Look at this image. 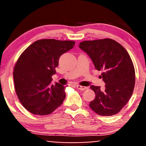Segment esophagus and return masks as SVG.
<instances>
[{
	"label": "esophagus",
	"instance_id": "esophagus-1",
	"mask_svg": "<svg viewBox=\"0 0 146 146\" xmlns=\"http://www.w3.org/2000/svg\"><path fill=\"white\" fill-rule=\"evenodd\" d=\"M76 87H77V88L78 89V90H82V91H84V90H87V87H83V86H81V85H76Z\"/></svg>",
	"mask_w": 146,
	"mask_h": 146
}]
</instances>
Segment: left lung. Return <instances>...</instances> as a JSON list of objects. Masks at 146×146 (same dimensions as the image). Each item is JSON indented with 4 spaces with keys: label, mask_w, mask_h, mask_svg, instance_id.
<instances>
[{
    "label": "left lung",
    "mask_w": 146,
    "mask_h": 146,
    "mask_svg": "<svg viewBox=\"0 0 146 146\" xmlns=\"http://www.w3.org/2000/svg\"><path fill=\"white\" fill-rule=\"evenodd\" d=\"M79 47L92 60L95 68L101 70L105 88L92 85L95 98L91 109L103 116L119 113L131 98L135 85L132 60L125 47L110 38L85 40Z\"/></svg>",
    "instance_id": "8db88e82"
}]
</instances>
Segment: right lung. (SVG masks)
Returning a JSON list of instances; mask_svg holds the SVG:
<instances>
[{
    "label": "right lung",
    "mask_w": 146,
    "mask_h": 146,
    "mask_svg": "<svg viewBox=\"0 0 146 146\" xmlns=\"http://www.w3.org/2000/svg\"><path fill=\"white\" fill-rule=\"evenodd\" d=\"M74 41L38 40L19 56L13 69L15 90L23 106L32 114L46 115L54 111L66 98V87L56 82V73L61 54L73 47Z\"/></svg>",
    "instance_id": "right-lung-1"
}]
</instances>
